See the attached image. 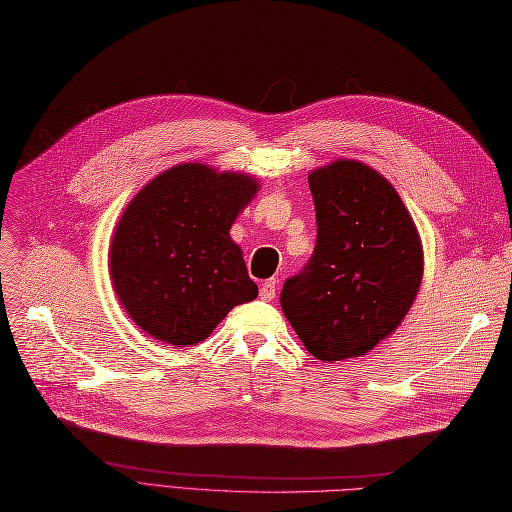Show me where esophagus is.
Instances as JSON below:
<instances>
[{
    "label": "esophagus",
    "instance_id": "esophagus-1",
    "mask_svg": "<svg viewBox=\"0 0 512 512\" xmlns=\"http://www.w3.org/2000/svg\"><path fill=\"white\" fill-rule=\"evenodd\" d=\"M275 292H277V281L275 279H268L259 288V299L262 301H273L275 299Z\"/></svg>",
    "mask_w": 512,
    "mask_h": 512
}]
</instances>
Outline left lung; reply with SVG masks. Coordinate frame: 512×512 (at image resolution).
I'll list each match as a JSON object with an SVG mask.
<instances>
[{"label":"left lung","mask_w":512,"mask_h":512,"mask_svg":"<svg viewBox=\"0 0 512 512\" xmlns=\"http://www.w3.org/2000/svg\"><path fill=\"white\" fill-rule=\"evenodd\" d=\"M317 246L281 290V310L319 361L363 356L394 334L418 297L422 242L405 202L361 160L339 158L308 176Z\"/></svg>","instance_id":"obj_1"}]
</instances>
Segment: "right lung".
Returning <instances> with one entry per match:
<instances>
[{"label": "right lung", "instance_id": "obj_1", "mask_svg": "<svg viewBox=\"0 0 512 512\" xmlns=\"http://www.w3.org/2000/svg\"><path fill=\"white\" fill-rule=\"evenodd\" d=\"M257 191L248 173L182 162L129 200L107 266L127 317L151 339L195 345L235 306L257 297L231 237Z\"/></svg>", "mask_w": 512, "mask_h": 512}]
</instances>
